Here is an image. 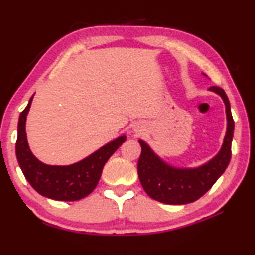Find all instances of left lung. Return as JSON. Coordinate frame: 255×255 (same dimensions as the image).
Returning a JSON list of instances; mask_svg holds the SVG:
<instances>
[{"instance_id":"left-lung-1","label":"left lung","mask_w":255,"mask_h":255,"mask_svg":"<svg viewBox=\"0 0 255 255\" xmlns=\"http://www.w3.org/2000/svg\"><path fill=\"white\" fill-rule=\"evenodd\" d=\"M209 90L222 97L228 120L223 145L213 159L194 168L174 167L160 159L144 141H138L142 148L137 163L138 178L143 189L153 200L166 204L194 202L209 191L230 163L231 142L235 129L230 102L227 93L220 87H211Z\"/></svg>"}]
</instances>
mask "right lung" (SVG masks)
Returning <instances> with one entry per match:
<instances>
[{
	"mask_svg": "<svg viewBox=\"0 0 255 255\" xmlns=\"http://www.w3.org/2000/svg\"><path fill=\"white\" fill-rule=\"evenodd\" d=\"M32 99L33 96L19 116L16 142L17 160L25 178L39 194L52 200L77 201L85 198L96 188L104 165L127 137L120 136L75 164L57 166L41 163L31 152L25 131Z\"/></svg>",
	"mask_w": 255,
	"mask_h": 255,
	"instance_id": "obj_1",
	"label": "right lung"
}]
</instances>
